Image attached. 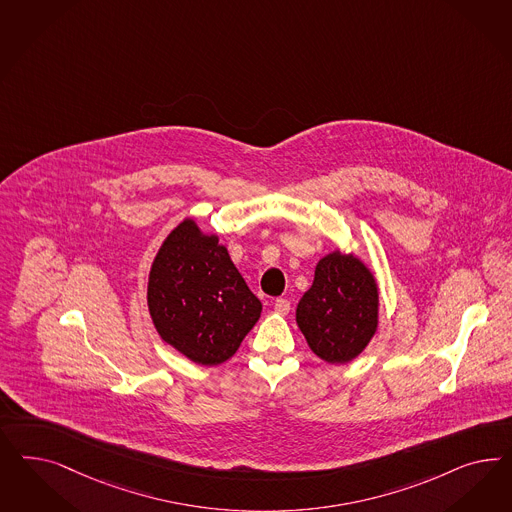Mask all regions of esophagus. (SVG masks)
<instances>
[{
  "mask_svg": "<svg viewBox=\"0 0 512 512\" xmlns=\"http://www.w3.org/2000/svg\"><path fill=\"white\" fill-rule=\"evenodd\" d=\"M273 309H275V313L279 314H288L290 313V301L288 299H275V303H273Z\"/></svg>",
  "mask_w": 512,
  "mask_h": 512,
  "instance_id": "obj_1",
  "label": "esophagus"
}]
</instances>
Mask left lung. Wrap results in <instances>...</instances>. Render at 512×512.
<instances>
[{
    "label": "left lung",
    "instance_id": "obj_1",
    "mask_svg": "<svg viewBox=\"0 0 512 512\" xmlns=\"http://www.w3.org/2000/svg\"><path fill=\"white\" fill-rule=\"evenodd\" d=\"M296 322L318 358L352 362L379 328V286L358 256L335 250L314 269L313 286L299 299Z\"/></svg>",
    "mask_w": 512,
    "mask_h": 512
}]
</instances>
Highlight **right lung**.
Masks as SVG:
<instances>
[{"label": "right lung", "mask_w": 512, "mask_h": 512, "mask_svg": "<svg viewBox=\"0 0 512 512\" xmlns=\"http://www.w3.org/2000/svg\"><path fill=\"white\" fill-rule=\"evenodd\" d=\"M147 303L165 343L199 365L230 360L262 313L228 248L194 218L165 237L150 267Z\"/></svg>", "instance_id": "add662e5"}]
</instances>
